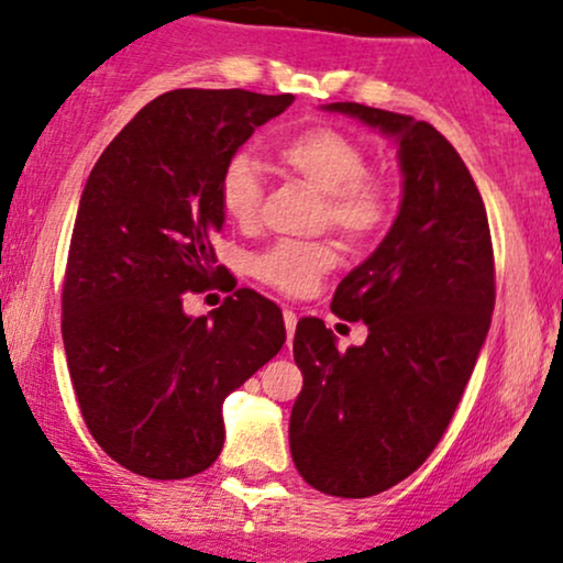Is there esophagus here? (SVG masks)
Returning a JSON list of instances; mask_svg holds the SVG:
<instances>
[{"instance_id":"obj_1","label":"esophagus","mask_w":563,"mask_h":563,"mask_svg":"<svg viewBox=\"0 0 563 563\" xmlns=\"http://www.w3.org/2000/svg\"><path fill=\"white\" fill-rule=\"evenodd\" d=\"M283 322H286V339H288V344L290 341H294V333H296V312H290V309H286V312H283Z\"/></svg>"}]
</instances>
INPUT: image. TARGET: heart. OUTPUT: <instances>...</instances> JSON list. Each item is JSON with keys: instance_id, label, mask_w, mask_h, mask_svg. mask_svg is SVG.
Wrapping results in <instances>:
<instances>
[{"instance_id": "1", "label": "heart", "mask_w": 563, "mask_h": 563, "mask_svg": "<svg viewBox=\"0 0 563 563\" xmlns=\"http://www.w3.org/2000/svg\"><path fill=\"white\" fill-rule=\"evenodd\" d=\"M280 164L325 196V222L352 243H363L389 219V192L367 174V153L339 129H307L277 147ZM219 200L232 222L251 224L260 214L262 174L249 153L238 151L219 174ZM335 264L325 243H275L251 264L254 275L283 294H307Z\"/></svg>"}]
</instances>
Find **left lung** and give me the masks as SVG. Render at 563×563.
<instances>
[{
	"label": "left lung",
	"mask_w": 563,
	"mask_h": 563,
	"mask_svg": "<svg viewBox=\"0 0 563 563\" xmlns=\"http://www.w3.org/2000/svg\"><path fill=\"white\" fill-rule=\"evenodd\" d=\"M322 111L394 140L402 200L331 301L341 320L365 322V344L341 352L322 320L296 325L303 386L288 439L303 482L333 497H371L421 466L461 402L495 309L493 238L476 183L434 126L360 102Z\"/></svg>",
	"instance_id": "1"
}]
</instances>
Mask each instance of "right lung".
<instances>
[{
    "instance_id": "add662e5",
    "label": "right lung",
    "mask_w": 563,
    "mask_h": 563,
    "mask_svg": "<svg viewBox=\"0 0 563 563\" xmlns=\"http://www.w3.org/2000/svg\"><path fill=\"white\" fill-rule=\"evenodd\" d=\"M294 102L245 89H174L115 134L84 185L63 286V344L87 429L147 479H187L224 444L222 402L286 344L283 314L238 288L190 318L183 294L222 277L219 174ZM224 286V283H222Z\"/></svg>"
}]
</instances>
